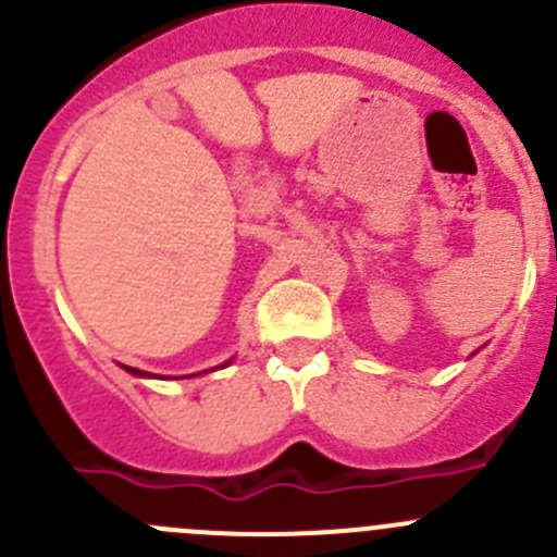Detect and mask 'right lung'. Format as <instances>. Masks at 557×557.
Masks as SVG:
<instances>
[{"label": "right lung", "mask_w": 557, "mask_h": 557, "mask_svg": "<svg viewBox=\"0 0 557 557\" xmlns=\"http://www.w3.org/2000/svg\"><path fill=\"white\" fill-rule=\"evenodd\" d=\"M230 362H233V360H227V362H224V366H219V368H227ZM124 371H129L132 376H140V379H153V373H146V371H140V368H129V366H124ZM211 371H213V368H211ZM202 373H208V371H202ZM191 376H200V373H191ZM157 379H170V376H157ZM178 379H186V376H178Z\"/></svg>", "instance_id": "1"}]
</instances>
